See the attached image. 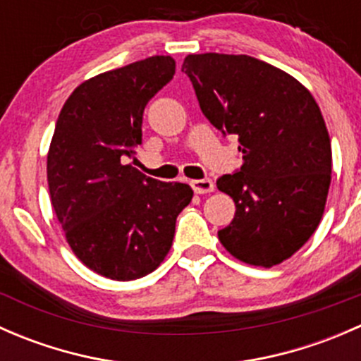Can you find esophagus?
I'll use <instances>...</instances> for the list:
<instances>
[{
  "instance_id": "obj_1",
  "label": "esophagus",
  "mask_w": 361,
  "mask_h": 361,
  "mask_svg": "<svg viewBox=\"0 0 361 361\" xmlns=\"http://www.w3.org/2000/svg\"><path fill=\"white\" fill-rule=\"evenodd\" d=\"M192 188H194L195 194H209L214 190V183L211 180H194L192 181Z\"/></svg>"
}]
</instances>
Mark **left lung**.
<instances>
[{"label":"left lung","mask_w":361,"mask_h":361,"mask_svg":"<svg viewBox=\"0 0 361 361\" xmlns=\"http://www.w3.org/2000/svg\"><path fill=\"white\" fill-rule=\"evenodd\" d=\"M181 71L204 116L241 145V169L216 180L235 202L218 239L245 264H281L314 234L325 211L332 147L318 103L292 75L250 56L190 54Z\"/></svg>","instance_id":"obj_1"}]
</instances>
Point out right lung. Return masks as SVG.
<instances>
[{"label": "right lung", "instance_id": "right-lung-1", "mask_svg": "<svg viewBox=\"0 0 361 361\" xmlns=\"http://www.w3.org/2000/svg\"><path fill=\"white\" fill-rule=\"evenodd\" d=\"M174 69L171 56H154L85 80L64 103L50 141V201L69 248L115 281L143 278L162 264L178 214L194 195L188 185L123 164L141 145L145 106Z\"/></svg>", "mask_w": 361, "mask_h": 361}]
</instances>
